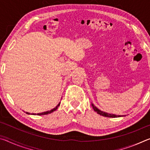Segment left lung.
Listing matches in <instances>:
<instances>
[{
	"label": "left lung",
	"instance_id": "left-lung-1",
	"mask_svg": "<svg viewBox=\"0 0 150 150\" xmlns=\"http://www.w3.org/2000/svg\"><path fill=\"white\" fill-rule=\"evenodd\" d=\"M91 105L93 106V108L94 109V110L97 112V114L100 115L101 116H105V117H108V118H117V117H121V116H125L126 115H114V114H109L107 112H103L102 110H100L98 109V108H96V106L93 105V103H91Z\"/></svg>",
	"mask_w": 150,
	"mask_h": 150
}]
</instances>
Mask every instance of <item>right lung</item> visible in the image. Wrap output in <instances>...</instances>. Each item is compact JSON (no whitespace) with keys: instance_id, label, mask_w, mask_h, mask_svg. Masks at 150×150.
Wrapping results in <instances>:
<instances>
[{"instance_id":"add662e5","label":"right lung","mask_w":150,"mask_h":150,"mask_svg":"<svg viewBox=\"0 0 150 150\" xmlns=\"http://www.w3.org/2000/svg\"><path fill=\"white\" fill-rule=\"evenodd\" d=\"M60 103H61L58 104V105L56 106H55L54 108L52 109V110H47V111H45V112H41V113H38V114H36V113H30V112H25V111H24V112H26V114H28V115H48V114H50V113L53 112H54L55 110H56L58 108V107L59 106Z\"/></svg>"}]
</instances>
